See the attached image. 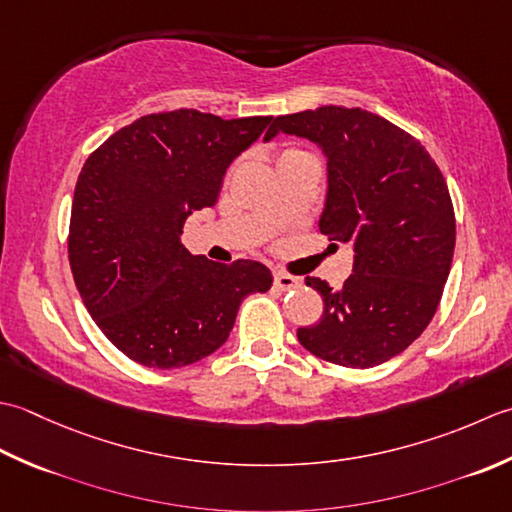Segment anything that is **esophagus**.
<instances>
[{
  "label": "esophagus",
  "mask_w": 512,
  "mask_h": 512,
  "mask_svg": "<svg viewBox=\"0 0 512 512\" xmlns=\"http://www.w3.org/2000/svg\"><path fill=\"white\" fill-rule=\"evenodd\" d=\"M274 285L278 287V289H294V287H298L300 285V280L296 278V276H291V274H285V271H276L274 274Z\"/></svg>",
  "instance_id": "esophagus-1"
}]
</instances>
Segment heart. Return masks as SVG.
Instances as JSON below:
<instances>
[{
  "label": "heart",
  "mask_w": 512,
  "mask_h": 512,
  "mask_svg": "<svg viewBox=\"0 0 512 512\" xmlns=\"http://www.w3.org/2000/svg\"><path fill=\"white\" fill-rule=\"evenodd\" d=\"M294 150H296V148H287L285 152H294ZM285 152H283V154H285Z\"/></svg>",
  "instance_id": "heart-1"
}]
</instances>
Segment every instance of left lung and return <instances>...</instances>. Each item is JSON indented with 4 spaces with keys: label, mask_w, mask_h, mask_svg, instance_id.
I'll list each match as a JSON object with an SVG mask.
<instances>
[{
    "label": "left lung",
    "mask_w": 512,
    "mask_h": 512,
    "mask_svg": "<svg viewBox=\"0 0 512 512\" xmlns=\"http://www.w3.org/2000/svg\"><path fill=\"white\" fill-rule=\"evenodd\" d=\"M278 132L322 145L329 194L320 232L356 249L340 289L307 278L325 309L298 340L338 367H378L420 338L442 300L455 249L448 185L413 134L362 108L285 114L265 139Z\"/></svg>",
    "instance_id": "8db88e82"
}]
</instances>
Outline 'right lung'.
I'll return each instance as SVG.
<instances>
[{
	"mask_svg": "<svg viewBox=\"0 0 512 512\" xmlns=\"http://www.w3.org/2000/svg\"><path fill=\"white\" fill-rule=\"evenodd\" d=\"M271 117L221 119L190 108L145 114L83 163L68 229L72 278L114 347L150 369L187 367L229 338L243 298L271 271L192 256L185 218L216 203L225 170Z\"/></svg>",
	"mask_w": 512,
	"mask_h": 512,
	"instance_id": "add662e5",
	"label": "right lung"
}]
</instances>
